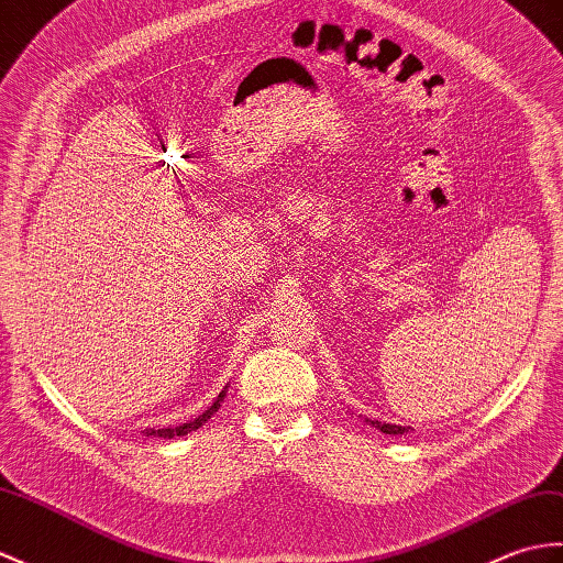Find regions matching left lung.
<instances>
[{
  "mask_svg": "<svg viewBox=\"0 0 563 563\" xmlns=\"http://www.w3.org/2000/svg\"><path fill=\"white\" fill-rule=\"evenodd\" d=\"M364 422L367 424H372L374 429H382L384 434H394V437H398V434H408L410 431V427H400V424H388V422H378V420H369V417H364Z\"/></svg>",
  "mask_w": 563,
  "mask_h": 563,
  "instance_id": "8db88e82",
  "label": "left lung"
}]
</instances>
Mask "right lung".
<instances>
[{
  "instance_id": "right-lung-1",
  "label": "right lung",
  "mask_w": 563,
  "mask_h": 563,
  "mask_svg": "<svg viewBox=\"0 0 563 563\" xmlns=\"http://www.w3.org/2000/svg\"><path fill=\"white\" fill-rule=\"evenodd\" d=\"M225 396H228V386H225V390H220L218 394V398L213 400V405L208 410H203L199 417H196V420H191V422H185V424H179V427H165V429H143L141 434H146V437H158V439H173V437H187L189 431H196L199 429L201 424H206L208 420H211V417L218 412V408H220V402L225 400Z\"/></svg>"
}]
</instances>
